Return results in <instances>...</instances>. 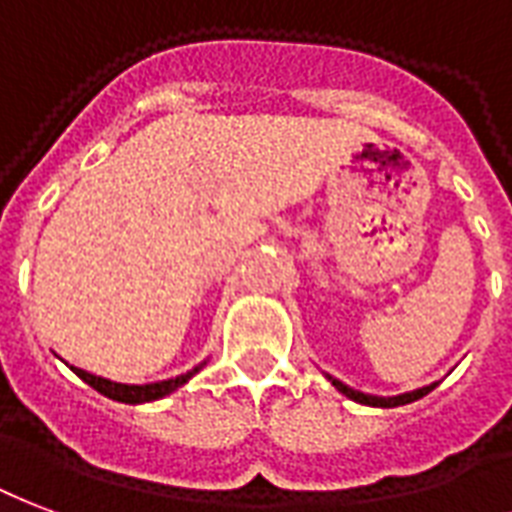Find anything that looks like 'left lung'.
Wrapping results in <instances>:
<instances>
[{
	"mask_svg": "<svg viewBox=\"0 0 512 512\" xmlns=\"http://www.w3.org/2000/svg\"><path fill=\"white\" fill-rule=\"evenodd\" d=\"M330 382L341 390L346 398H352V401H357V404H368V406H384V409H390V406H404V404H412V401H417V398H423V395H428L431 390H434L436 384H428V387H420V390H414V393H404V395H395V398H379V395H368V393H360V390H352L349 384L338 382V379H333L330 376Z\"/></svg>",
	"mask_w": 512,
	"mask_h": 512,
	"instance_id": "1",
	"label": "left lung"
}]
</instances>
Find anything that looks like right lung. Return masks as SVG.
Returning a JSON list of instances; mask_svg holds the SVG:
<instances>
[{"label": "right lung", "instance_id": "1", "mask_svg": "<svg viewBox=\"0 0 512 512\" xmlns=\"http://www.w3.org/2000/svg\"><path fill=\"white\" fill-rule=\"evenodd\" d=\"M73 368V365H70ZM89 387H95L98 393H103L106 398H114V401H122V404H144V401H158L163 395L174 393L177 387L188 382L190 376L196 374L199 368H193L188 374L177 376V379H169V382H155V384H119V382H108V379H100L95 374H87L81 368H73Z\"/></svg>", "mask_w": 512, "mask_h": 512}]
</instances>
